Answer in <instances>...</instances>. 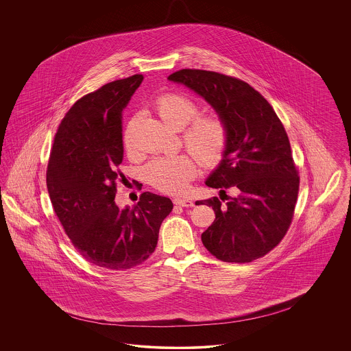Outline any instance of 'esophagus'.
I'll return each instance as SVG.
<instances>
[{"label": "esophagus", "instance_id": "obj_1", "mask_svg": "<svg viewBox=\"0 0 351 351\" xmlns=\"http://www.w3.org/2000/svg\"><path fill=\"white\" fill-rule=\"evenodd\" d=\"M175 205H180V206H186V208H189V206H193L195 205V202L192 200H189V199H184V197H176L175 200Z\"/></svg>", "mask_w": 351, "mask_h": 351}]
</instances>
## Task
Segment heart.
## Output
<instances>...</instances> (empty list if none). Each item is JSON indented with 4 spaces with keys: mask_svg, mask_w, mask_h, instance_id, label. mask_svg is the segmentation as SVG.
<instances>
[{
    "mask_svg": "<svg viewBox=\"0 0 351 351\" xmlns=\"http://www.w3.org/2000/svg\"><path fill=\"white\" fill-rule=\"evenodd\" d=\"M160 118L173 129L189 126L183 134L184 145L205 167H215L222 160L229 142V129L218 114L200 113L196 101L180 93H166L155 101ZM123 146L129 154L135 150L133 126L123 133ZM197 165L192 155L180 154L169 158H156L145 169L146 180L166 193H179L196 176Z\"/></svg>",
    "mask_w": 351,
    "mask_h": 351,
    "instance_id": "1",
    "label": "heart"
}]
</instances>
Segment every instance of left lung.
Returning a JSON list of instances; mask_svg holds the SVG:
<instances>
[{"mask_svg":"<svg viewBox=\"0 0 351 351\" xmlns=\"http://www.w3.org/2000/svg\"><path fill=\"white\" fill-rule=\"evenodd\" d=\"M200 95L229 129L228 149L205 184L233 189L226 195L196 201L212 206L213 223L201 234L206 250L229 263H249L276 247L288 232L300 178L288 135L272 106L258 90L237 77L213 71L180 69L168 76Z\"/></svg>","mask_w":351,"mask_h":351,"instance_id":"obj_1","label":"left lung"}]
</instances>
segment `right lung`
Returning <instances> with one entry per match:
<instances>
[{
	"label": "right lung",
	"mask_w": 351,
	"mask_h": 351,
	"mask_svg": "<svg viewBox=\"0 0 351 351\" xmlns=\"http://www.w3.org/2000/svg\"><path fill=\"white\" fill-rule=\"evenodd\" d=\"M142 75L105 84L76 101L53 138L47 189L53 210L73 247L89 263L108 269L142 265L155 250L159 229L173 204L143 192L133 208L119 209L117 183L123 159L122 110Z\"/></svg>",
	"instance_id": "1"
}]
</instances>
